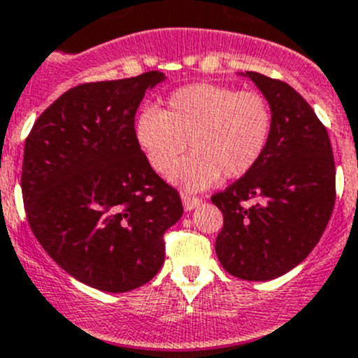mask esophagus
Wrapping results in <instances>:
<instances>
[{
    "label": "esophagus",
    "mask_w": 358,
    "mask_h": 358,
    "mask_svg": "<svg viewBox=\"0 0 358 358\" xmlns=\"http://www.w3.org/2000/svg\"><path fill=\"white\" fill-rule=\"evenodd\" d=\"M182 201H183V208H185L187 211H192L194 208H197V206L202 202V199H199V197L190 196V194L187 192H182Z\"/></svg>",
    "instance_id": "obj_1"
}]
</instances>
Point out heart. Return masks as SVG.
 <instances>
[{"label": "heart", "instance_id": "heart-1", "mask_svg": "<svg viewBox=\"0 0 358 358\" xmlns=\"http://www.w3.org/2000/svg\"><path fill=\"white\" fill-rule=\"evenodd\" d=\"M272 133V109L256 92L213 83L175 90L166 109L145 107L135 119V140L149 164L166 173L186 148L193 152L169 171V180L201 190L223 178H241L265 152Z\"/></svg>", "mask_w": 358, "mask_h": 358}]
</instances>
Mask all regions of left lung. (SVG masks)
Masks as SVG:
<instances>
[{
    "label": "left lung",
    "mask_w": 358,
    "mask_h": 358,
    "mask_svg": "<svg viewBox=\"0 0 358 358\" xmlns=\"http://www.w3.org/2000/svg\"><path fill=\"white\" fill-rule=\"evenodd\" d=\"M243 76L268 102L272 133L255 168L211 197L223 213L215 249L230 275L272 280L322 237L336 199L334 157L326 126L294 88L259 72Z\"/></svg>",
    "instance_id": "1"
}]
</instances>
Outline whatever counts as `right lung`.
<instances>
[{
  "instance_id": "right-lung-1",
  "label": "right lung",
  "mask_w": 358,
  "mask_h": 358,
  "mask_svg": "<svg viewBox=\"0 0 358 358\" xmlns=\"http://www.w3.org/2000/svg\"><path fill=\"white\" fill-rule=\"evenodd\" d=\"M159 71L85 83L48 107L25 140L22 197L32 234L79 282L126 292L164 263L182 199L135 140V114Z\"/></svg>"
}]
</instances>
